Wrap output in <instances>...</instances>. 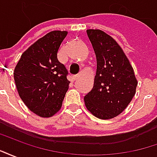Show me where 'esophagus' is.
<instances>
[{
  "mask_svg": "<svg viewBox=\"0 0 157 157\" xmlns=\"http://www.w3.org/2000/svg\"><path fill=\"white\" fill-rule=\"evenodd\" d=\"M79 78H80V75H75L72 76V79H73L74 81H76V80H78Z\"/></svg>",
  "mask_w": 157,
  "mask_h": 157,
  "instance_id": "34e87169",
  "label": "esophagus"
}]
</instances>
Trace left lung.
Here are the masks:
<instances>
[{
    "instance_id": "1",
    "label": "left lung",
    "mask_w": 157,
    "mask_h": 157,
    "mask_svg": "<svg viewBox=\"0 0 157 157\" xmlns=\"http://www.w3.org/2000/svg\"><path fill=\"white\" fill-rule=\"evenodd\" d=\"M86 33L95 52L97 72L91 92L84 97L86 109L97 118L120 114L135 94L137 80L133 67L118 43L99 29Z\"/></svg>"
}]
</instances>
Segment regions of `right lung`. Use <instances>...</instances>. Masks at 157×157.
Listing matches in <instances>:
<instances>
[{
    "instance_id": "obj_1",
    "label": "right lung",
    "mask_w": 157,
    "mask_h": 157,
    "mask_svg": "<svg viewBox=\"0 0 157 157\" xmlns=\"http://www.w3.org/2000/svg\"><path fill=\"white\" fill-rule=\"evenodd\" d=\"M66 31H53L31 45L21 56L14 70V80L22 102L43 118L61 109L69 88L68 71L58 60L59 48Z\"/></svg>"
}]
</instances>
